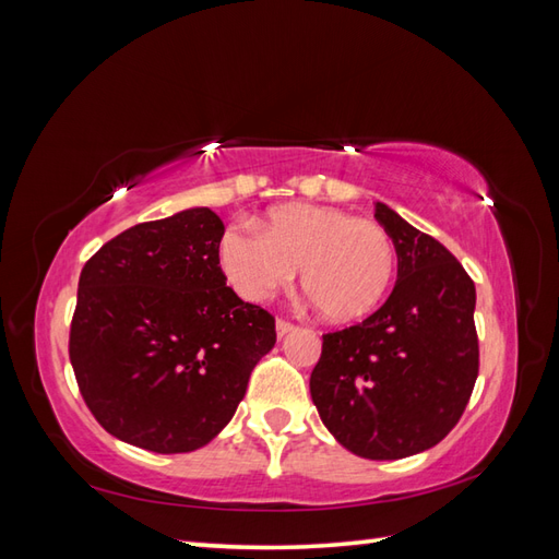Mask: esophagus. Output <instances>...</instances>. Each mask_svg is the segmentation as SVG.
<instances>
[{
	"label": "esophagus",
	"instance_id": "34e87169",
	"mask_svg": "<svg viewBox=\"0 0 559 559\" xmlns=\"http://www.w3.org/2000/svg\"><path fill=\"white\" fill-rule=\"evenodd\" d=\"M293 329H295V326H293L290 321H285V319H278V321H276V335H278V338H283V335H288Z\"/></svg>",
	"mask_w": 559,
	"mask_h": 559
}]
</instances>
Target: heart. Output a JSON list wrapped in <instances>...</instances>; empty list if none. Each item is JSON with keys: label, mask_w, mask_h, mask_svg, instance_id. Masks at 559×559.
<instances>
[{"label": "heart", "mask_w": 559, "mask_h": 559, "mask_svg": "<svg viewBox=\"0 0 559 559\" xmlns=\"http://www.w3.org/2000/svg\"><path fill=\"white\" fill-rule=\"evenodd\" d=\"M221 269L248 300H266L302 269V290L333 323L369 317L393 288L395 242L381 224L317 204H283L266 226L236 224L218 245Z\"/></svg>", "instance_id": "obj_1"}]
</instances>
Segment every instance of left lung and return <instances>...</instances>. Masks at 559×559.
<instances>
[{
    "instance_id": "8db88e82",
    "label": "left lung",
    "mask_w": 559,
    "mask_h": 559,
    "mask_svg": "<svg viewBox=\"0 0 559 559\" xmlns=\"http://www.w3.org/2000/svg\"><path fill=\"white\" fill-rule=\"evenodd\" d=\"M373 216L395 242V288L357 326L323 335L309 391L343 448L402 460L438 445L472 397L476 288L443 245L391 206L376 202Z\"/></svg>"
}]
</instances>
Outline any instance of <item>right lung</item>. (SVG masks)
<instances>
[{
    "instance_id": "right-lung-1",
    "label": "right lung",
    "mask_w": 559,
    "mask_h": 559,
    "mask_svg": "<svg viewBox=\"0 0 559 559\" xmlns=\"http://www.w3.org/2000/svg\"><path fill=\"white\" fill-rule=\"evenodd\" d=\"M224 221L206 206L123 230L78 281L69 357L104 431L174 455L221 433L276 343L218 264Z\"/></svg>"
}]
</instances>
